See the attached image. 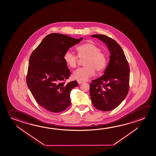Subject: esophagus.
<instances>
[{"label":"esophagus","instance_id":"esophagus-1","mask_svg":"<svg viewBox=\"0 0 156 156\" xmlns=\"http://www.w3.org/2000/svg\"><path fill=\"white\" fill-rule=\"evenodd\" d=\"M83 82H82V81H80V80H78V84H82Z\"/></svg>","mask_w":156,"mask_h":156}]
</instances>
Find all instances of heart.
Wrapping results in <instances>:
<instances>
[{
    "label": "heart",
    "mask_w": 156,
    "mask_h": 156,
    "mask_svg": "<svg viewBox=\"0 0 156 156\" xmlns=\"http://www.w3.org/2000/svg\"><path fill=\"white\" fill-rule=\"evenodd\" d=\"M78 57L71 50H67L64 55V61L71 68H75L80 59L84 61L85 67L79 68L73 73L74 79L85 81L93 76L95 71H102L107 64V57L98 46L93 42H87L78 47Z\"/></svg>",
    "instance_id": "obj_1"
}]
</instances>
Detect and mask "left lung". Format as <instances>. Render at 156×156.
Returning <instances> with one entry per match:
<instances>
[{"label":"left lung","instance_id":"left-lung-1","mask_svg":"<svg viewBox=\"0 0 156 156\" xmlns=\"http://www.w3.org/2000/svg\"><path fill=\"white\" fill-rule=\"evenodd\" d=\"M91 37L102 41L110 52V60L105 73L90 84L92 105L98 110L108 112L118 107L127 95L129 67L122 49L115 40L100 34Z\"/></svg>","mask_w":156,"mask_h":156}]
</instances>
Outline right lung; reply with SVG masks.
Wrapping results in <instances>:
<instances>
[{"label":"right lung","instance_id":"right-lung-1","mask_svg":"<svg viewBox=\"0 0 156 156\" xmlns=\"http://www.w3.org/2000/svg\"><path fill=\"white\" fill-rule=\"evenodd\" d=\"M82 40L51 34L31 54L27 84L38 105L51 112H62L71 104L70 92L78 84L76 80L67 84L63 82L71 74L64 55Z\"/></svg>","mask_w":156,"mask_h":156}]
</instances>
